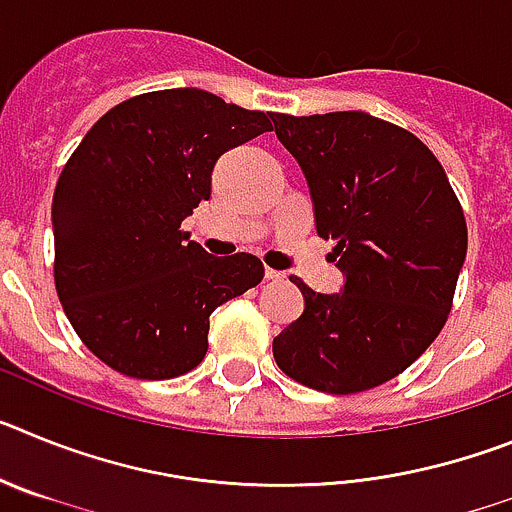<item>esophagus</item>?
I'll return each instance as SVG.
<instances>
[{
  "label": "esophagus",
  "instance_id": "1",
  "mask_svg": "<svg viewBox=\"0 0 512 512\" xmlns=\"http://www.w3.org/2000/svg\"><path fill=\"white\" fill-rule=\"evenodd\" d=\"M266 279H271V282H282V279H284V271L266 269Z\"/></svg>",
  "mask_w": 512,
  "mask_h": 512
}]
</instances>
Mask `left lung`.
<instances>
[{
  "instance_id": "1",
  "label": "left lung",
  "mask_w": 512,
  "mask_h": 512,
  "mask_svg": "<svg viewBox=\"0 0 512 512\" xmlns=\"http://www.w3.org/2000/svg\"><path fill=\"white\" fill-rule=\"evenodd\" d=\"M274 133L307 179L341 292L295 277L300 318L274 338L287 377L330 395L390 382L436 341L467 259V223L423 140L366 112L274 115Z\"/></svg>"
}]
</instances>
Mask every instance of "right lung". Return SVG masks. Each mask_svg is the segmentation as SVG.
Wrapping results in <instances>:
<instances>
[{"instance_id":"add662e5","label":"right lung","mask_w":512,"mask_h":512,"mask_svg":"<svg viewBox=\"0 0 512 512\" xmlns=\"http://www.w3.org/2000/svg\"><path fill=\"white\" fill-rule=\"evenodd\" d=\"M205 89L148 92L99 117L53 194L56 292L76 336L135 379L187 374L215 307L264 279L251 253L212 256L182 230L230 148L271 130Z\"/></svg>"}]
</instances>
